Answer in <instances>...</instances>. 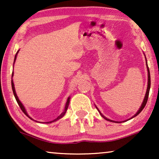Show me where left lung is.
I'll list each match as a JSON object with an SVG mask.
<instances>
[{
  "label": "left lung",
  "mask_w": 159,
  "mask_h": 159,
  "mask_svg": "<svg viewBox=\"0 0 159 159\" xmlns=\"http://www.w3.org/2000/svg\"><path fill=\"white\" fill-rule=\"evenodd\" d=\"M145 59H146V58H145ZM146 66H147V69H148V87H147V90H146V93H145V98H144V100H143V102L142 105H141L140 108H139V110L138 111V112H137L136 114H134V116L132 117V118H130V119H132V118H134V117H135L136 116H138V115L139 114H140V113L141 111H142L143 109V108H144V107H145V105H146V103H147L148 98V95H149V91H150V88H151V75H150V71H149V68H148V64H147V60H146ZM96 108H97V109H98V111H99L100 114L101 115L102 117H103V118L105 119L106 120H107V121H111V122H116V123H118V122H119V121H113V120H111V119H107V118H106V117L104 116L103 115L101 114V111H100L98 110V108L97 107H96ZM127 121V120H125V121ZM119 122L121 123V121H119Z\"/></svg>",
  "instance_id": "8db88e82"
}]
</instances>
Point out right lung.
<instances>
[{
	"instance_id": "1",
	"label": "right lung",
	"mask_w": 159,
	"mask_h": 159,
	"mask_svg": "<svg viewBox=\"0 0 159 159\" xmlns=\"http://www.w3.org/2000/svg\"><path fill=\"white\" fill-rule=\"evenodd\" d=\"M19 50L18 51H17V53H16V56H15V57H14V62H15V61H16V56H17V54H18V53H19ZM13 76H14V71H13L12 72V77ZM11 87H12V90H13V93H14V97H15V98H16V102L17 103H18V104H19V107H20V108L21 109V111H22L24 112V114H25L26 116H27V117H29V118L30 119H32V120H34L33 119H32L31 117H30L29 115H28V114L27 113V111H26V109H25V106H23V104L21 103V101H19V98H18V96H17V95H16V91H15V88H14V82H13V80H11ZM69 101H70V97H69L68 98V99H67V101H66V106H65V108H64V111H63L61 114L59 116H58L57 118L56 119H54V120H53V121H49V122H46V123H51V122H53V121H57V120H58V119H60L61 118H62L63 116H64L65 115V114H66V110H67V108H68V106H69ZM34 121H35V120H34Z\"/></svg>"
}]
</instances>
